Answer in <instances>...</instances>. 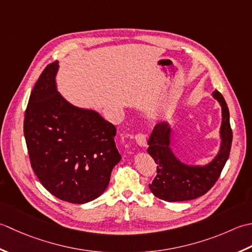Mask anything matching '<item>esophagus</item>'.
<instances>
[{"label":"esophagus","instance_id":"esophagus-1","mask_svg":"<svg viewBox=\"0 0 252 252\" xmlns=\"http://www.w3.org/2000/svg\"><path fill=\"white\" fill-rule=\"evenodd\" d=\"M135 139H136V142L140 147H147V136L145 135V133H142V132L137 133V135L135 136Z\"/></svg>","mask_w":252,"mask_h":252}]
</instances>
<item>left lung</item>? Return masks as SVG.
<instances>
[{
	"mask_svg": "<svg viewBox=\"0 0 252 252\" xmlns=\"http://www.w3.org/2000/svg\"><path fill=\"white\" fill-rule=\"evenodd\" d=\"M213 96L222 106L220 149L214 160L205 166H189L174 156L171 143V128L165 122L153 128L148 141V153L158 164L157 176L149 188L156 197L164 201H186L203 196L217 183L229 157L233 131L229 124V111L223 95L218 90Z\"/></svg>",
	"mask_w": 252,
	"mask_h": 252,
	"instance_id": "obj_1",
	"label": "left lung"
}]
</instances>
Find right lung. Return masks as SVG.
<instances>
[{"instance_id":"obj_1","label":"right lung","mask_w":252,"mask_h":252,"mask_svg":"<svg viewBox=\"0 0 252 252\" xmlns=\"http://www.w3.org/2000/svg\"><path fill=\"white\" fill-rule=\"evenodd\" d=\"M59 62L41 73L25 112L24 135L40 183L63 201L86 203L100 197L121 161L116 128L92 110L68 103L56 90Z\"/></svg>"}]
</instances>
